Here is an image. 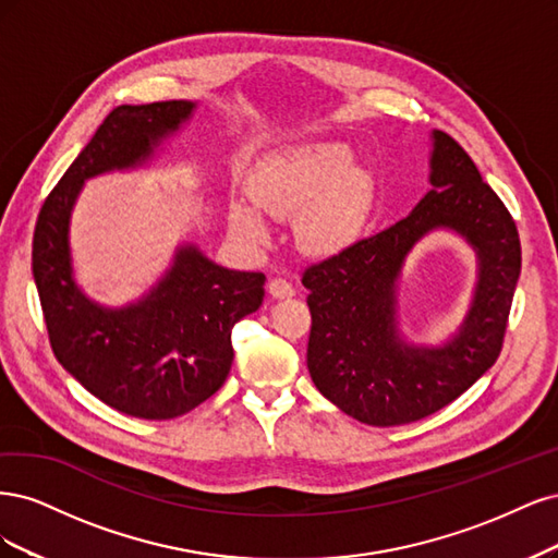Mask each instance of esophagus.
I'll use <instances>...</instances> for the list:
<instances>
[{
    "label": "esophagus",
    "instance_id": "1",
    "mask_svg": "<svg viewBox=\"0 0 558 558\" xmlns=\"http://www.w3.org/2000/svg\"><path fill=\"white\" fill-rule=\"evenodd\" d=\"M268 294H271L274 299H290V296H294V287L290 280L274 278L271 282H268Z\"/></svg>",
    "mask_w": 558,
    "mask_h": 558
}]
</instances>
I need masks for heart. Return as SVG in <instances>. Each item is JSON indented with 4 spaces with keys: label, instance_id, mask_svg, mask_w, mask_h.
<instances>
[{
    "label": "heart",
    "instance_id": "b5f03b06",
    "mask_svg": "<svg viewBox=\"0 0 558 558\" xmlns=\"http://www.w3.org/2000/svg\"><path fill=\"white\" fill-rule=\"evenodd\" d=\"M247 194L255 202L231 199L227 204L229 229L253 247L271 239L266 218H296V243L313 257H333L348 250L371 218V175L354 167V153L345 143H311V146L276 153L253 171Z\"/></svg>",
    "mask_w": 558,
    "mask_h": 558
}]
</instances>
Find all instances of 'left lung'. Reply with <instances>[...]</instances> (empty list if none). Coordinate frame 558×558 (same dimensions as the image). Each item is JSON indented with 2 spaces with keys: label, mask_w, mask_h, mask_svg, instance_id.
<instances>
[{
  "label": "left lung",
  "mask_w": 558,
  "mask_h": 558,
  "mask_svg": "<svg viewBox=\"0 0 558 558\" xmlns=\"http://www.w3.org/2000/svg\"><path fill=\"white\" fill-rule=\"evenodd\" d=\"M430 190L403 220L305 268L313 327L308 371L345 415L399 426L434 415L475 385L500 354L521 245L514 220L482 181L475 161L445 132H430ZM434 230L470 243L478 280L462 325L440 344L410 341L398 319V280L407 255Z\"/></svg>",
  "instance_id": "obj_1"
}]
</instances>
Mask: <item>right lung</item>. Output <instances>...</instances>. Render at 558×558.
Masks as SVG:
<instances>
[{
  "instance_id": "obj_1",
  "label": "right lung",
  "mask_w": 558,
  "mask_h": 558,
  "mask_svg": "<svg viewBox=\"0 0 558 558\" xmlns=\"http://www.w3.org/2000/svg\"><path fill=\"white\" fill-rule=\"evenodd\" d=\"M196 101L118 106L41 206L32 276L58 362L124 415L181 417L218 391L231 368V329L264 301V274L231 271L202 247L178 243L146 294L124 305L87 296L71 257V215L85 181L143 169L192 120Z\"/></svg>"
}]
</instances>
